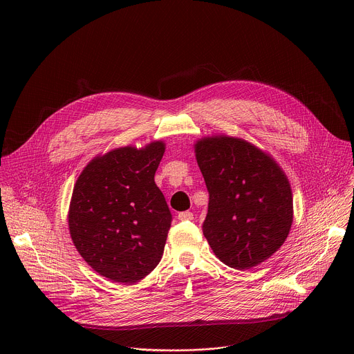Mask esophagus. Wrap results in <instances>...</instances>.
I'll return each mask as SVG.
<instances>
[{
    "label": "esophagus",
    "mask_w": 354,
    "mask_h": 354,
    "mask_svg": "<svg viewBox=\"0 0 354 354\" xmlns=\"http://www.w3.org/2000/svg\"><path fill=\"white\" fill-rule=\"evenodd\" d=\"M178 218L180 221H189V220H193V213L192 212H182L178 214Z\"/></svg>",
    "instance_id": "1"
}]
</instances>
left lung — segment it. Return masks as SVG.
Returning a JSON list of instances; mask_svg holds the SVG:
<instances>
[{"label": "left lung", "mask_w": 354, "mask_h": 354, "mask_svg": "<svg viewBox=\"0 0 354 354\" xmlns=\"http://www.w3.org/2000/svg\"><path fill=\"white\" fill-rule=\"evenodd\" d=\"M194 154L210 194L203 234L214 255L238 270L261 265L291 230L288 178L266 151L238 137H201Z\"/></svg>", "instance_id": "8db88e82"}]
</instances>
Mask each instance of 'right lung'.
<instances>
[{
    "label": "right lung",
    "mask_w": 354,
    "mask_h": 354,
    "mask_svg": "<svg viewBox=\"0 0 354 354\" xmlns=\"http://www.w3.org/2000/svg\"><path fill=\"white\" fill-rule=\"evenodd\" d=\"M165 153L158 140L96 156L80 174L68 228L82 259L100 276L133 284L160 263L172 216L154 180Z\"/></svg>",
    "instance_id": "1"
}]
</instances>
